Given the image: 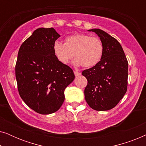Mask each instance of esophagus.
<instances>
[{
	"label": "esophagus",
	"mask_w": 146,
	"mask_h": 146,
	"mask_svg": "<svg viewBox=\"0 0 146 146\" xmlns=\"http://www.w3.org/2000/svg\"><path fill=\"white\" fill-rule=\"evenodd\" d=\"M74 74H75V76H78L80 75L81 73L80 72H78V71H74Z\"/></svg>",
	"instance_id": "1"
}]
</instances>
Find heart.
<instances>
[{
  "mask_svg": "<svg viewBox=\"0 0 146 146\" xmlns=\"http://www.w3.org/2000/svg\"><path fill=\"white\" fill-rule=\"evenodd\" d=\"M52 48L54 54L60 63L69 64L74 54L76 64L85 68L97 65L104 53L102 42L98 37L80 33L67 36L64 44L54 42Z\"/></svg>",
  "mask_w": 146,
  "mask_h": 146,
  "instance_id": "b5f03b06",
  "label": "heart"
}]
</instances>
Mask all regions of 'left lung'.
<instances>
[{"label": "left lung", "instance_id": "8db88e82", "mask_svg": "<svg viewBox=\"0 0 146 146\" xmlns=\"http://www.w3.org/2000/svg\"><path fill=\"white\" fill-rule=\"evenodd\" d=\"M102 42L104 53L97 65L85 70L86 78L85 100L89 106L97 111L114 108L123 98L127 88L128 62L118 41L100 29H91Z\"/></svg>", "mask_w": 146, "mask_h": 146}]
</instances>
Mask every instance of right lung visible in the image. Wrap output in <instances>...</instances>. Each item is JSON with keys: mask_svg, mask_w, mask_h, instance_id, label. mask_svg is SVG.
I'll use <instances>...</instances> for the list:
<instances>
[{"mask_svg": "<svg viewBox=\"0 0 146 146\" xmlns=\"http://www.w3.org/2000/svg\"><path fill=\"white\" fill-rule=\"evenodd\" d=\"M60 36L53 28H40L22 44L18 53L15 75L20 96L40 114L58 110L65 88L75 78L72 69L54 54L53 44Z\"/></svg>", "mask_w": 146, "mask_h": 146, "instance_id": "obj_1", "label": "right lung"}]
</instances>
